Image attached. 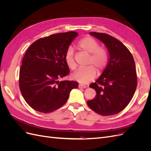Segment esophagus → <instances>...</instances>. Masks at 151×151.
Here are the masks:
<instances>
[{
    "mask_svg": "<svg viewBox=\"0 0 151 151\" xmlns=\"http://www.w3.org/2000/svg\"><path fill=\"white\" fill-rule=\"evenodd\" d=\"M86 88V86L85 85L81 84H79V88H80V89H84V88Z\"/></svg>",
    "mask_w": 151,
    "mask_h": 151,
    "instance_id": "esophagus-1",
    "label": "esophagus"
}]
</instances>
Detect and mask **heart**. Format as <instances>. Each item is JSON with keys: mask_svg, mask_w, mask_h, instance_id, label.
<instances>
[{"mask_svg": "<svg viewBox=\"0 0 151 151\" xmlns=\"http://www.w3.org/2000/svg\"><path fill=\"white\" fill-rule=\"evenodd\" d=\"M77 47L81 52L88 55V65L84 68H80L72 74V78L81 83L86 84L93 81L96 76L97 69L98 72H102L106 67L108 62V53L103 48L99 47L96 40L87 36L81 40L77 43ZM65 60L67 65L71 69H74L76 64L74 58V51L69 47L66 51Z\"/></svg>", "mask_w": 151, "mask_h": 151, "instance_id": "obj_1", "label": "heart"}]
</instances>
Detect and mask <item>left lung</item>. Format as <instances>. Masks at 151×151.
I'll return each instance as SVG.
<instances>
[{
  "instance_id": "obj_1",
  "label": "left lung",
  "mask_w": 151,
  "mask_h": 151,
  "mask_svg": "<svg viewBox=\"0 0 151 151\" xmlns=\"http://www.w3.org/2000/svg\"><path fill=\"white\" fill-rule=\"evenodd\" d=\"M89 35L105 45L109 59L101 75L89 86L96 95L87 103L99 115H115L129 104L136 90L137 79L134 59L129 49L113 36L96 32H90Z\"/></svg>"
}]
</instances>
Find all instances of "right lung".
Masks as SVG:
<instances>
[{
  "label": "right lung",
  "instance_id": "1",
  "mask_svg": "<svg viewBox=\"0 0 151 151\" xmlns=\"http://www.w3.org/2000/svg\"><path fill=\"white\" fill-rule=\"evenodd\" d=\"M77 36L75 31L52 35L36 40L27 50L19 71V88L35 110H56L67 102L70 91L78 88L76 81H58L69 74L65 55Z\"/></svg>",
  "mask_w": 151,
  "mask_h": 151
}]
</instances>
